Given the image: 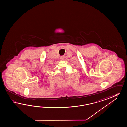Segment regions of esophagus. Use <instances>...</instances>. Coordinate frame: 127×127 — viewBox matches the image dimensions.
<instances>
[{
  "instance_id": "34e87169",
  "label": "esophagus",
  "mask_w": 127,
  "mask_h": 127,
  "mask_svg": "<svg viewBox=\"0 0 127 127\" xmlns=\"http://www.w3.org/2000/svg\"><path fill=\"white\" fill-rule=\"evenodd\" d=\"M64 58H65V56H62L60 57V59H61V60H63V59H64Z\"/></svg>"
}]
</instances>
